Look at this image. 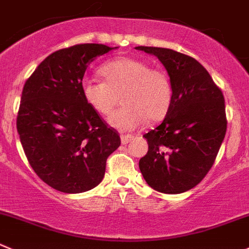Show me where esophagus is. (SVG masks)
Segmentation results:
<instances>
[{
    "label": "esophagus",
    "instance_id": "1",
    "mask_svg": "<svg viewBox=\"0 0 249 249\" xmlns=\"http://www.w3.org/2000/svg\"><path fill=\"white\" fill-rule=\"evenodd\" d=\"M132 137H134V136H132V135H129V134H127V135H122V136H120V139H122V143L123 144H126L127 142H130V140H131Z\"/></svg>",
    "mask_w": 249,
    "mask_h": 249
}]
</instances>
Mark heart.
Instances as JSON below:
<instances>
[{
	"label": "heart",
	"instance_id": "heart-1",
	"mask_svg": "<svg viewBox=\"0 0 249 249\" xmlns=\"http://www.w3.org/2000/svg\"><path fill=\"white\" fill-rule=\"evenodd\" d=\"M101 73L105 80L85 76L81 93L85 102L101 115H108L123 92L124 107L113 113L109 124L113 127L131 131L148 118L161 119L173 100V88L165 71L149 68L144 60L132 57H118L103 64Z\"/></svg>",
	"mask_w": 249,
	"mask_h": 249
}]
</instances>
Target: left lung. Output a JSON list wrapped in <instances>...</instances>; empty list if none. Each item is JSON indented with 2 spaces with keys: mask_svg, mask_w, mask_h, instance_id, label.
I'll list each match as a JSON object with an SVG mask.
<instances>
[{
  "mask_svg": "<svg viewBox=\"0 0 249 249\" xmlns=\"http://www.w3.org/2000/svg\"><path fill=\"white\" fill-rule=\"evenodd\" d=\"M136 50L160 60L173 88L163 123L143 135L148 152L140 170L156 191L182 194L198 185L215 161L228 126L224 95L195 58L170 48Z\"/></svg>",
  "mask_w": 249,
  "mask_h": 249,
  "instance_id": "obj_1",
  "label": "left lung"
}]
</instances>
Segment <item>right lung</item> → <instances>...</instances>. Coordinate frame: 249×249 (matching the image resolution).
I'll return each mask as SVG.
<instances>
[{
  "label": "right lung",
  "mask_w": 249,
  "mask_h": 249,
  "mask_svg": "<svg viewBox=\"0 0 249 249\" xmlns=\"http://www.w3.org/2000/svg\"><path fill=\"white\" fill-rule=\"evenodd\" d=\"M117 48V47H115ZM113 48L80 43L51 53L21 92L17 130L36 175L57 191L81 194L102 181L120 136L85 102L89 64Z\"/></svg>",
  "instance_id": "1"
}]
</instances>
